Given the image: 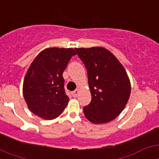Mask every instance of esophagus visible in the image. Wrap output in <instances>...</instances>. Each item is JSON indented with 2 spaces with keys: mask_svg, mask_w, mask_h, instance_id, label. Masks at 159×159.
I'll use <instances>...</instances> for the list:
<instances>
[{
  "mask_svg": "<svg viewBox=\"0 0 159 159\" xmlns=\"http://www.w3.org/2000/svg\"><path fill=\"white\" fill-rule=\"evenodd\" d=\"M71 93H72V95H73V96L76 97L77 95H78V94H79V90H78V89L75 90V91H73V92H71Z\"/></svg>",
  "mask_w": 159,
  "mask_h": 159,
  "instance_id": "34e87169",
  "label": "esophagus"
}]
</instances>
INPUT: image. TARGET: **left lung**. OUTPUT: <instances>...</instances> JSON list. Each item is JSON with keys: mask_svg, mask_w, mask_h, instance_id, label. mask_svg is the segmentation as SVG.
<instances>
[{"mask_svg": "<svg viewBox=\"0 0 159 159\" xmlns=\"http://www.w3.org/2000/svg\"><path fill=\"white\" fill-rule=\"evenodd\" d=\"M87 71L92 101L84 107V116L95 124L116 119L130 94L127 74L116 57L101 47L75 48Z\"/></svg>", "mask_w": 159, "mask_h": 159, "instance_id": "1", "label": "left lung"}]
</instances>
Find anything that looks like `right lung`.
I'll return each instance as SVG.
<instances>
[{"label": "right lung", "instance_id": "add662e5", "mask_svg": "<svg viewBox=\"0 0 159 159\" xmlns=\"http://www.w3.org/2000/svg\"><path fill=\"white\" fill-rule=\"evenodd\" d=\"M75 54L72 48H51L33 60L23 84L25 102L32 113L44 119H56L62 113L69 101L63 72Z\"/></svg>", "mask_w": 159, "mask_h": 159}]
</instances>
